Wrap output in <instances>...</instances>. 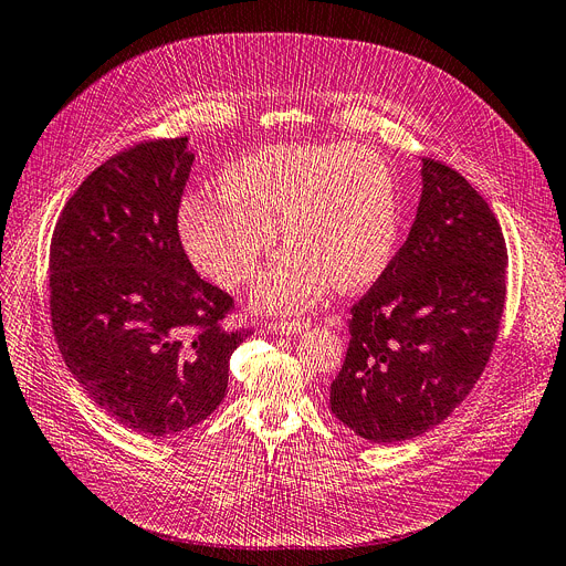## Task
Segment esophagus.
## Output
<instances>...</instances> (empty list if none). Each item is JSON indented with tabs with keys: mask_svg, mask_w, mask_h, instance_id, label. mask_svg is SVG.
<instances>
[{
	"mask_svg": "<svg viewBox=\"0 0 566 566\" xmlns=\"http://www.w3.org/2000/svg\"><path fill=\"white\" fill-rule=\"evenodd\" d=\"M310 328V322H270L268 331L277 335H298Z\"/></svg>",
	"mask_w": 566,
	"mask_h": 566,
	"instance_id": "1",
	"label": "esophagus"
}]
</instances>
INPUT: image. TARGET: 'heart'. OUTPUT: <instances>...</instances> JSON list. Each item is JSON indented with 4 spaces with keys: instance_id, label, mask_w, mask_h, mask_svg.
Instances as JSON below:
<instances>
[{
    "instance_id": "1",
    "label": "heart",
    "mask_w": 566,
    "mask_h": 566,
    "mask_svg": "<svg viewBox=\"0 0 566 566\" xmlns=\"http://www.w3.org/2000/svg\"><path fill=\"white\" fill-rule=\"evenodd\" d=\"M254 286L261 312H301L326 291L375 282L398 248V191L386 161L358 145H273L240 157L222 191L182 201L180 238L203 275L235 289L275 248Z\"/></svg>"
}]
</instances>
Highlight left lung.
Returning <instances> with one entry per match:
<instances>
[{"label":"left lung","mask_w":566,"mask_h":566,"mask_svg":"<svg viewBox=\"0 0 566 566\" xmlns=\"http://www.w3.org/2000/svg\"><path fill=\"white\" fill-rule=\"evenodd\" d=\"M411 231L352 307L349 349L331 384L337 419L375 444L419 437L470 396L500 333L506 244L483 196L423 159Z\"/></svg>","instance_id":"left-lung-1"}]
</instances>
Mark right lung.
<instances>
[{
	"label": "right lung",
	"mask_w": 566,
	"mask_h": 566,
	"mask_svg": "<svg viewBox=\"0 0 566 566\" xmlns=\"http://www.w3.org/2000/svg\"><path fill=\"white\" fill-rule=\"evenodd\" d=\"M189 138L138 143L66 201L51 242V318L69 373L122 426L174 437L219 407L252 331H224L227 291L191 268L178 208Z\"/></svg>",
	"instance_id": "add662e5"
}]
</instances>
